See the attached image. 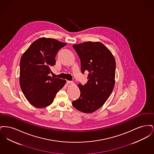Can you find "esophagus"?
Listing matches in <instances>:
<instances>
[{
	"instance_id": "34e87169",
	"label": "esophagus",
	"mask_w": 154,
	"mask_h": 154,
	"mask_svg": "<svg viewBox=\"0 0 154 154\" xmlns=\"http://www.w3.org/2000/svg\"><path fill=\"white\" fill-rule=\"evenodd\" d=\"M67 84H74L73 81H67Z\"/></svg>"
}]
</instances>
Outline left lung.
Here are the masks:
<instances>
[{
    "label": "left lung",
    "mask_w": 154,
    "mask_h": 154,
    "mask_svg": "<svg viewBox=\"0 0 154 154\" xmlns=\"http://www.w3.org/2000/svg\"><path fill=\"white\" fill-rule=\"evenodd\" d=\"M80 59L82 73L89 72L87 82L78 84L80 97L72 102L74 107L84 113L100 109L109 97L115 85L116 60L111 52L102 43L86 42L73 44Z\"/></svg>",
    "instance_id": "8db88e82"
}]
</instances>
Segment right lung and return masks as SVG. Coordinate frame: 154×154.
<instances>
[{
    "mask_svg": "<svg viewBox=\"0 0 154 154\" xmlns=\"http://www.w3.org/2000/svg\"><path fill=\"white\" fill-rule=\"evenodd\" d=\"M66 43L51 38L35 40L23 54L20 60V84L28 101L37 108L50 106L66 80L52 78L50 67L56 63L55 56Z\"/></svg>",
    "mask_w": 154,
    "mask_h": 154,
    "instance_id": "obj_1",
    "label": "right lung"
}]
</instances>
